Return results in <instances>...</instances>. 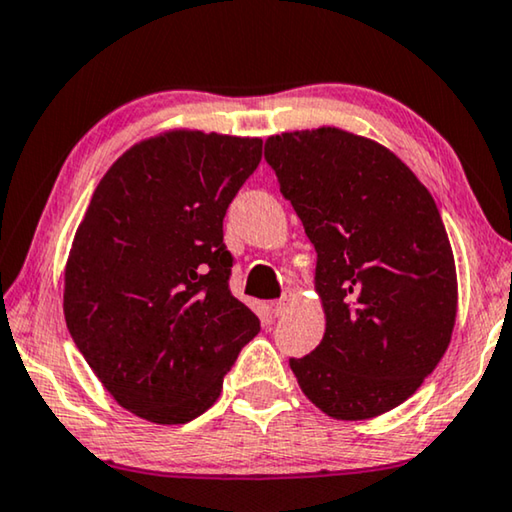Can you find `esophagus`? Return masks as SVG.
Segmentation results:
<instances>
[{
  "mask_svg": "<svg viewBox=\"0 0 512 512\" xmlns=\"http://www.w3.org/2000/svg\"><path fill=\"white\" fill-rule=\"evenodd\" d=\"M294 301H296V294L292 292V289H287V292L282 294L276 303H273V315H276V317L287 315L289 308L294 305Z\"/></svg>",
  "mask_w": 512,
  "mask_h": 512,
  "instance_id": "obj_1",
  "label": "esophagus"
}]
</instances>
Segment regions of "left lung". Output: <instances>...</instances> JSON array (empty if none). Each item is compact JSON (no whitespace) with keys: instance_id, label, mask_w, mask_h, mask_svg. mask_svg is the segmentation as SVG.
Segmentation results:
<instances>
[{"instance_id":"8db88e82","label":"left lung","mask_w":512,"mask_h":512,"mask_svg":"<svg viewBox=\"0 0 512 512\" xmlns=\"http://www.w3.org/2000/svg\"><path fill=\"white\" fill-rule=\"evenodd\" d=\"M264 158L317 250L326 317L315 352L289 368L326 416L386 414L451 345L457 273L437 204L391 149L335 126L271 135Z\"/></svg>"}]
</instances>
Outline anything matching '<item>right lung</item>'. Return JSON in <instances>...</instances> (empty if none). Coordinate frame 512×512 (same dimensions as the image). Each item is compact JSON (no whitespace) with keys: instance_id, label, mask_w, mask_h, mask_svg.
<instances>
[{"instance_id":"add662e5","label":"right lung","mask_w":512,"mask_h":512,"mask_svg":"<svg viewBox=\"0 0 512 512\" xmlns=\"http://www.w3.org/2000/svg\"><path fill=\"white\" fill-rule=\"evenodd\" d=\"M259 137L177 128L133 144L98 183L64 269V317L114 400L158 425L204 414L259 333L234 299L225 211Z\"/></svg>"}]
</instances>
